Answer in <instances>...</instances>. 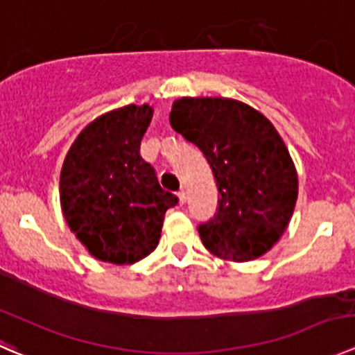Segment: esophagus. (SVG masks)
I'll use <instances>...</instances> for the list:
<instances>
[{
  "label": "esophagus",
  "mask_w": 355,
  "mask_h": 355,
  "mask_svg": "<svg viewBox=\"0 0 355 355\" xmlns=\"http://www.w3.org/2000/svg\"><path fill=\"white\" fill-rule=\"evenodd\" d=\"M178 198H179V205H184V203H186V191H184V189H181V191L178 193Z\"/></svg>",
  "instance_id": "obj_1"
}]
</instances>
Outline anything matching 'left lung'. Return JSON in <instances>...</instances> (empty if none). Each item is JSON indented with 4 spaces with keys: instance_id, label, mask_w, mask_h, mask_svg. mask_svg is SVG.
<instances>
[{
    "instance_id": "1",
    "label": "left lung",
    "mask_w": 355,
    "mask_h": 355,
    "mask_svg": "<svg viewBox=\"0 0 355 355\" xmlns=\"http://www.w3.org/2000/svg\"><path fill=\"white\" fill-rule=\"evenodd\" d=\"M173 129L202 150L219 189V209L198 226L210 254L247 262L271 250L292 219L298 179L275 125L230 98H181Z\"/></svg>"
}]
</instances>
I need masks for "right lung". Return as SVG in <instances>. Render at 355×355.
<instances>
[{
  "instance_id": "right-lung-1",
  "label": "right lung",
  "mask_w": 355,
  "mask_h": 355,
  "mask_svg": "<svg viewBox=\"0 0 355 355\" xmlns=\"http://www.w3.org/2000/svg\"><path fill=\"white\" fill-rule=\"evenodd\" d=\"M153 110L117 108L80 131L60 173V203L70 231L93 257L135 264L157 248L167 209L178 196L160 188L139 155Z\"/></svg>"
}]
</instances>
